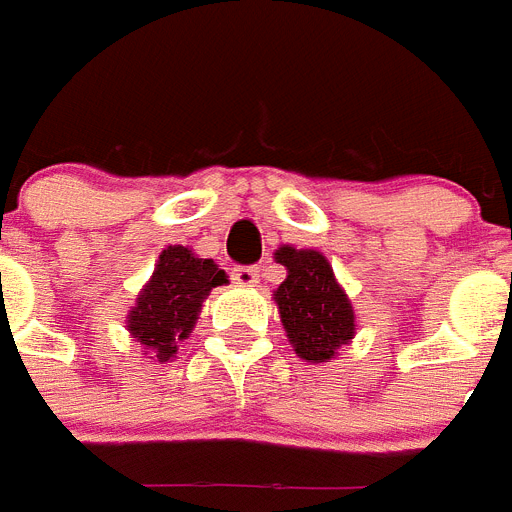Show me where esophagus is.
Segmentation results:
<instances>
[{
  "label": "esophagus",
  "instance_id": "esophagus-1",
  "mask_svg": "<svg viewBox=\"0 0 512 512\" xmlns=\"http://www.w3.org/2000/svg\"><path fill=\"white\" fill-rule=\"evenodd\" d=\"M231 281H234L236 286H255V283L260 281V270H257L255 265H236V268L231 270Z\"/></svg>",
  "mask_w": 512,
  "mask_h": 512
}]
</instances>
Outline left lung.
<instances>
[{
    "instance_id": "8db88e82",
    "label": "left lung",
    "mask_w": 512,
    "mask_h": 512,
    "mask_svg": "<svg viewBox=\"0 0 512 512\" xmlns=\"http://www.w3.org/2000/svg\"><path fill=\"white\" fill-rule=\"evenodd\" d=\"M276 260L286 268V281L273 291V299L296 356L312 364L336 359L338 349L354 338L356 325L354 307L328 257L317 249L283 244Z\"/></svg>"
}]
</instances>
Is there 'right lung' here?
I'll list each match as a JSON object with an SVG mask.
<instances>
[{
    "label": "right lung",
    "instance_id": "add662e5",
    "mask_svg": "<svg viewBox=\"0 0 512 512\" xmlns=\"http://www.w3.org/2000/svg\"><path fill=\"white\" fill-rule=\"evenodd\" d=\"M229 281L213 260L197 257L190 247L171 244L161 252L150 281L137 294L127 315V330L150 359L169 362L176 341H184L195 328L203 302L216 286Z\"/></svg>",
    "mask_w": 512,
    "mask_h": 512
}]
</instances>
